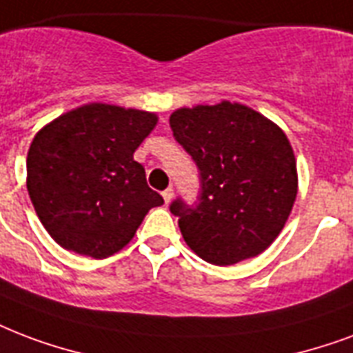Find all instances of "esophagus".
<instances>
[{
	"mask_svg": "<svg viewBox=\"0 0 353 353\" xmlns=\"http://www.w3.org/2000/svg\"><path fill=\"white\" fill-rule=\"evenodd\" d=\"M163 198H165V201H166V203H170V201H172V198H174V188H172V187H168V188H166L165 192H163Z\"/></svg>",
	"mask_w": 353,
	"mask_h": 353,
	"instance_id": "34e87169",
	"label": "esophagus"
}]
</instances>
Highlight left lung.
Segmentation results:
<instances>
[{"instance_id":"obj_1","label":"left lung","mask_w":353,"mask_h":353,"mask_svg":"<svg viewBox=\"0 0 353 353\" xmlns=\"http://www.w3.org/2000/svg\"><path fill=\"white\" fill-rule=\"evenodd\" d=\"M176 141L194 159L196 207L172 201L196 255L219 266L263 254L281 233L296 194V157L283 129L242 103L181 107L170 114Z\"/></svg>"}]
</instances>
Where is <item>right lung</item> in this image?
Listing matches in <instances>:
<instances>
[{
  "label": "right lung",
  "instance_id": "1",
  "mask_svg": "<svg viewBox=\"0 0 353 353\" xmlns=\"http://www.w3.org/2000/svg\"><path fill=\"white\" fill-rule=\"evenodd\" d=\"M155 125V112L88 103L34 134L27 190L46 231L64 250L105 259L128 246L152 207L163 205L133 159Z\"/></svg>",
  "mask_w": 353,
  "mask_h": 353
}]
</instances>
